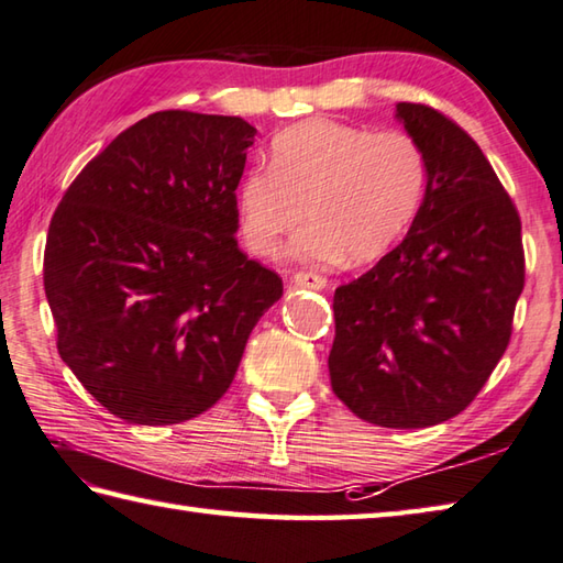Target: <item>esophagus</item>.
<instances>
[{
  "instance_id": "obj_1",
  "label": "esophagus",
  "mask_w": 563,
  "mask_h": 563,
  "mask_svg": "<svg viewBox=\"0 0 563 563\" xmlns=\"http://www.w3.org/2000/svg\"><path fill=\"white\" fill-rule=\"evenodd\" d=\"M292 283L300 285V288H312V290H324L327 288V278H324V275H319V273L300 271V273L292 275Z\"/></svg>"
}]
</instances>
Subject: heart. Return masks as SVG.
Here are the masks:
<instances>
[{
  "instance_id": "heart-1",
  "label": "heart",
  "mask_w": 563,
  "mask_h": 563,
  "mask_svg": "<svg viewBox=\"0 0 563 563\" xmlns=\"http://www.w3.org/2000/svg\"><path fill=\"white\" fill-rule=\"evenodd\" d=\"M427 180V156L407 131L373 134L307 119L275 134L268 170L253 168L239 180V229L256 256H271L305 217L310 224L292 241L295 258L371 263L412 227Z\"/></svg>"
}]
</instances>
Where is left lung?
<instances>
[{
  "label": "left lung",
  "instance_id": "1",
  "mask_svg": "<svg viewBox=\"0 0 563 563\" xmlns=\"http://www.w3.org/2000/svg\"><path fill=\"white\" fill-rule=\"evenodd\" d=\"M395 117L427 156L424 202L402 244L336 288L329 378L361 420L422 429L466 410L508 349L522 224L464 129L427 104Z\"/></svg>",
  "mask_w": 563,
  "mask_h": 563
}]
</instances>
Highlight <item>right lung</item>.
Masks as SVG:
<instances>
[{
    "label": "right lung",
    "instance_id": "1",
    "mask_svg": "<svg viewBox=\"0 0 563 563\" xmlns=\"http://www.w3.org/2000/svg\"><path fill=\"white\" fill-rule=\"evenodd\" d=\"M253 129L168 109L85 165L55 209L43 288L58 354L129 424H178L231 385L283 280L239 249Z\"/></svg>",
    "mask_w": 563,
    "mask_h": 563
}]
</instances>
